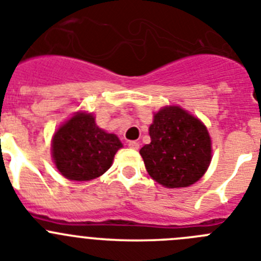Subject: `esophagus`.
<instances>
[{
	"instance_id": "esophagus-1",
	"label": "esophagus",
	"mask_w": 261,
	"mask_h": 261,
	"mask_svg": "<svg viewBox=\"0 0 261 261\" xmlns=\"http://www.w3.org/2000/svg\"><path fill=\"white\" fill-rule=\"evenodd\" d=\"M128 146L130 147V149H135V150H137L138 147H140V142H138V141H129Z\"/></svg>"
}]
</instances>
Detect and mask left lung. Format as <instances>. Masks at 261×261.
<instances>
[{"label":"left lung","instance_id":"left-lung-1","mask_svg":"<svg viewBox=\"0 0 261 261\" xmlns=\"http://www.w3.org/2000/svg\"><path fill=\"white\" fill-rule=\"evenodd\" d=\"M151 142L141 147L146 171L168 188L188 187L208 170L211 137L204 124L180 107H166L154 115Z\"/></svg>","mask_w":261,"mask_h":261}]
</instances>
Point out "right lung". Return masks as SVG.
I'll return each instance as SVG.
<instances>
[{"instance_id":"right-lung-1","label":"right lung","mask_w":261,"mask_h":261,"mask_svg":"<svg viewBox=\"0 0 261 261\" xmlns=\"http://www.w3.org/2000/svg\"><path fill=\"white\" fill-rule=\"evenodd\" d=\"M121 146L117 136L98 128L91 115L78 114L55 133L52 154L66 179L86 181L105 174Z\"/></svg>"}]
</instances>
